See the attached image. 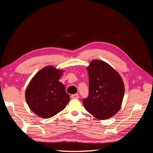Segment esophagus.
I'll use <instances>...</instances> for the list:
<instances>
[{"label": "esophagus", "instance_id": "esophagus-1", "mask_svg": "<svg viewBox=\"0 0 153 153\" xmlns=\"http://www.w3.org/2000/svg\"><path fill=\"white\" fill-rule=\"evenodd\" d=\"M71 98L73 99H78L79 98V94H74L73 95H71Z\"/></svg>", "mask_w": 153, "mask_h": 153}]
</instances>
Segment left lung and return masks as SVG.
I'll use <instances>...</instances> for the list:
<instances>
[{
	"mask_svg": "<svg viewBox=\"0 0 153 153\" xmlns=\"http://www.w3.org/2000/svg\"><path fill=\"white\" fill-rule=\"evenodd\" d=\"M89 92L82 102L88 112L98 119L112 117L119 110L124 94V83L119 74L100 60L91 61L87 68Z\"/></svg>",
	"mask_w": 153,
	"mask_h": 153,
	"instance_id": "1",
	"label": "left lung"
}]
</instances>
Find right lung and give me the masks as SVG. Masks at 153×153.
Masks as SVG:
<instances>
[{"label":"right lung","mask_w":153,"mask_h":153,"mask_svg":"<svg viewBox=\"0 0 153 153\" xmlns=\"http://www.w3.org/2000/svg\"><path fill=\"white\" fill-rule=\"evenodd\" d=\"M62 71L52 66L45 67L32 78L25 91L30 110L38 116L48 119L65 108L70 98L65 86L59 82Z\"/></svg>","instance_id":"right-lung-1"}]
</instances>
